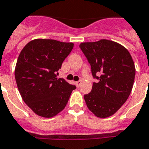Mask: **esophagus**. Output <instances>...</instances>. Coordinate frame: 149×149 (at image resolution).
I'll return each mask as SVG.
<instances>
[{
	"mask_svg": "<svg viewBox=\"0 0 149 149\" xmlns=\"http://www.w3.org/2000/svg\"><path fill=\"white\" fill-rule=\"evenodd\" d=\"M81 83H82V80H78L76 82V84H77V86L78 87H79V86L81 85Z\"/></svg>",
	"mask_w": 149,
	"mask_h": 149,
	"instance_id": "esophagus-1",
	"label": "esophagus"
}]
</instances>
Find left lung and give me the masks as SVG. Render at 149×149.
Returning a JSON list of instances; mask_svg holds the SVG:
<instances>
[{
	"instance_id": "left-lung-1",
	"label": "left lung",
	"mask_w": 149,
	"mask_h": 149,
	"mask_svg": "<svg viewBox=\"0 0 149 149\" xmlns=\"http://www.w3.org/2000/svg\"><path fill=\"white\" fill-rule=\"evenodd\" d=\"M79 48L91 66L94 82L84 95L86 106L95 116L106 118L116 112L131 93L135 68L129 52L108 40L82 43Z\"/></svg>"
}]
</instances>
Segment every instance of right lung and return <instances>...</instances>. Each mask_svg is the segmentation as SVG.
I'll return each instance as SVG.
<instances>
[{"label": "right lung", "instance_id": "obj_1", "mask_svg": "<svg viewBox=\"0 0 149 149\" xmlns=\"http://www.w3.org/2000/svg\"><path fill=\"white\" fill-rule=\"evenodd\" d=\"M72 48V43L37 39L20 52L16 64V83L24 102L40 116L51 118L61 112L76 89L75 85L56 77Z\"/></svg>", "mask_w": 149, "mask_h": 149}]
</instances>
